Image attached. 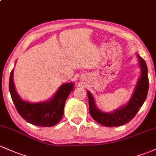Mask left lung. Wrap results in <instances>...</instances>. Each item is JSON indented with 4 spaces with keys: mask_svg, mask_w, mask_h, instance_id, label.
<instances>
[{
    "mask_svg": "<svg viewBox=\"0 0 156 156\" xmlns=\"http://www.w3.org/2000/svg\"><path fill=\"white\" fill-rule=\"evenodd\" d=\"M138 60L140 75L131 96L125 105L119 107L112 112H105L97 108L93 94L87 90L89 99V108L91 117L98 123L107 127L119 126L129 122L138 112L147 99L149 89L148 69L145 60L138 54L136 55Z\"/></svg>",
    "mask_w": 156,
    "mask_h": 156,
    "instance_id": "left-lung-1",
    "label": "left lung"
}]
</instances>
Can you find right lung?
Instances as JSON below:
<instances>
[{
	"label": "right lung",
	"mask_w": 156,
	"mask_h": 156,
	"mask_svg": "<svg viewBox=\"0 0 156 156\" xmlns=\"http://www.w3.org/2000/svg\"><path fill=\"white\" fill-rule=\"evenodd\" d=\"M14 69L9 76V89L16 110L23 119L34 126L51 127L58 123L63 116L65 102L74 90V83H65L51 98L44 101L30 102L21 98L13 81Z\"/></svg>",
	"instance_id": "add662e5"
}]
</instances>
